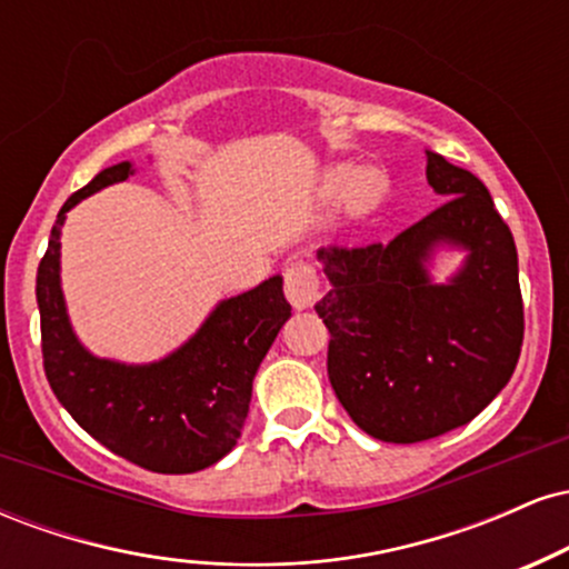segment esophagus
<instances>
[{"instance_id":"1","label":"esophagus","mask_w":569,"mask_h":569,"mask_svg":"<svg viewBox=\"0 0 569 569\" xmlns=\"http://www.w3.org/2000/svg\"><path fill=\"white\" fill-rule=\"evenodd\" d=\"M286 297L297 310H307L321 299V280H318L316 267L305 259H291L283 270Z\"/></svg>"}]
</instances>
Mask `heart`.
Listing matches in <instances>:
<instances>
[{
    "mask_svg": "<svg viewBox=\"0 0 569 569\" xmlns=\"http://www.w3.org/2000/svg\"><path fill=\"white\" fill-rule=\"evenodd\" d=\"M345 187H348V171H337L329 179V184H326V192H329V198H339V194L345 192ZM385 187H388V181H385V176L377 171V168L358 171L352 176L350 189H348V200L352 211H367V208L375 206V202L382 198Z\"/></svg>",
    "mask_w": 569,
    "mask_h": 569,
    "instance_id": "b5f03b06",
    "label": "heart"
}]
</instances>
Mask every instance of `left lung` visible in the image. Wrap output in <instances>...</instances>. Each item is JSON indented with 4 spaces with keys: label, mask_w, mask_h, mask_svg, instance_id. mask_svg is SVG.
I'll return each mask as SVG.
<instances>
[{
    "label": "left lung",
    "mask_w": 569,
    "mask_h": 569,
    "mask_svg": "<svg viewBox=\"0 0 569 569\" xmlns=\"http://www.w3.org/2000/svg\"><path fill=\"white\" fill-rule=\"evenodd\" d=\"M426 158L443 206L390 243L318 251L331 283L316 305L331 335L329 382L350 420L390 443L471 422L511 380L525 339L511 230L471 171ZM439 242L472 251L443 287L421 264Z\"/></svg>",
    "instance_id": "8db88e82"
}]
</instances>
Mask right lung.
I'll list each match as a JSON object with an SVG mask.
<instances>
[{
  "label": "right lung",
  "mask_w": 569,
  "mask_h": 569,
  "mask_svg": "<svg viewBox=\"0 0 569 569\" xmlns=\"http://www.w3.org/2000/svg\"><path fill=\"white\" fill-rule=\"evenodd\" d=\"M130 162L107 168L58 211L37 270L42 363L50 388L80 426L133 466L154 473H194L238 443L259 363L289 321L283 278L227 299L184 348L149 367L93 358L77 342L63 305L58 259L69 208L126 181Z\"/></svg>",
  "instance_id": "right-lung-1"
}]
</instances>
